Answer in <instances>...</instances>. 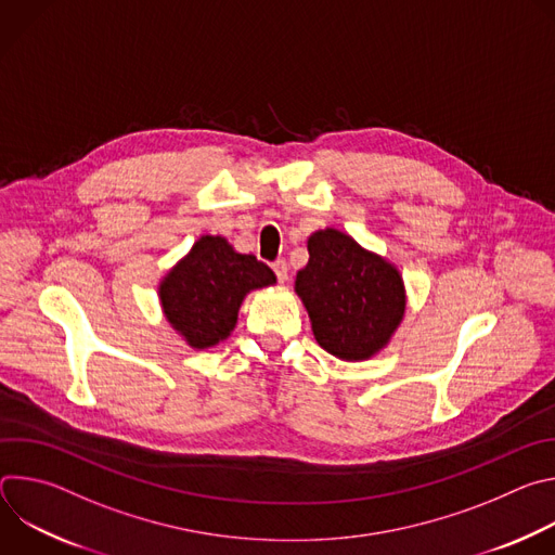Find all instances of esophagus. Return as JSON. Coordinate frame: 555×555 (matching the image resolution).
I'll use <instances>...</instances> for the list:
<instances>
[{
  "label": "esophagus",
  "mask_w": 555,
  "mask_h": 555,
  "mask_svg": "<svg viewBox=\"0 0 555 555\" xmlns=\"http://www.w3.org/2000/svg\"><path fill=\"white\" fill-rule=\"evenodd\" d=\"M272 270H274L276 279H279L281 283H285V281H287V272H289V268H287V263H285L283 259H276V261L272 263Z\"/></svg>",
  "instance_id": "obj_1"
}]
</instances>
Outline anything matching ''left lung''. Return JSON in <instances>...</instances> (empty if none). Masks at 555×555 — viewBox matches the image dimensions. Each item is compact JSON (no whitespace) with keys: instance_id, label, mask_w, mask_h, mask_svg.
<instances>
[{"instance_id":"8db88e82","label":"left lung","mask_w":555,"mask_h":555,"mask_svg":"<svg viewBox=\"0 0 555 555\" xmlns=\"http://www.w3.org/2000/svg\"><path fill=\"white\" fill-rule=\"evenodd\" d=\"M307 250L309 261L298 270L294 289L315 343L347 362L373 358L404 321L400 270L336 228L315 230Z\"/></svg>"}]
</instances>
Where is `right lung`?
I'll use <instances>...</instances> for the list:
<instances>
[{"label":"right lung","mask_w":555,"mask_h":555,"mask_svg":"<svg viewBox=\"0 0 555 555\" xmlns=\"http://www.w3.org/2000/svg\"><path fill=\"white\" fill-rule=\"evenodd\" d=\"M274 283V272L255 255L236 253L219 234H204L167 272L157 296L173 332L202 351L230 336L246 294Z\"/></svg>","instance_id":"1"}]
</instances>
